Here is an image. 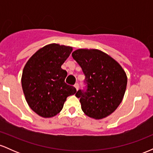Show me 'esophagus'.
Segmentation results:
<instances>
[{
    "label": "esophagus",
    "instance_id": "obj_1",
    "mask_svg": "<svg viewBox=\"0 0 153 153\" xmlns=\"http://www.w3.org/2000/svg\"><path fill=\"white\" fill-rule=\"evenodd\" d=\"M74 86H75V88H76V90L78 91V88H79V84L78 83V82H75V84L74 85Z\"/></svg>",
    "mask_w": 153,
    "mask_h": 153
}]
</instances>
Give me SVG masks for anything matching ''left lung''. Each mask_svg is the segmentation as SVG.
<instances>
[{
    "label": "left lung",
    "mask_w": 153,
    "mask_h": 153,
    "mask_svg": "<svg viewBox=\"0 0 153 153\" xmlns=\"http://www.w3.org/2000/svg\"><path fill=\"white\" fill-rule=\"evenodd\" d=\"M72 56L85 75L83 89L75 94L82 111L96 119L108 117L122 101L127 83L125 72L117 61L100 50L80 49Z\"/></svg>",
    "instance_id": "8db88e82"
}]
</instances>
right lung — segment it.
I'll use <instances>...</instances> for the list:
<instances>
[{"mask_svg": "<svg viewBox=\"0 0 153 153\" xmlns=\"http://www.w3.org/2000/svg\"><path fill=\"white\" fill-rule=\"evenodd\" d=\"M73 48L51 44L39 50L26 62L22 78L28 104L40 117L49 118L62 109L68 96L76 88L65 82L66 71L61 68Z\"/></svg>", "mask_w": 153, "mask_h": 153, "instance_id": "obj_1", "label": "right lung"}]
</instances>
